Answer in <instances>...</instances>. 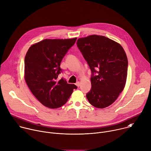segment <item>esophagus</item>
I'll return each instance as SVG.
<instances>
[{"label":"esophagus","mask_w":151,"mask_h":151,"mask_svg":"<svg viewBox=\"0 0 151 151\" xmlns=\"http://www.w3.org/2000/svg\"><path fill=\"white\" fill-rule=\"evenodd\" d=\"M76 85L78 87H79V86H80V82H77L76 83Z\"/></svg>","instance_id":"34e87169"}]
</instances>
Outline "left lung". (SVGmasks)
<instances>
[{"label": "left lung", "instance_id": "8db88e82", "mask_svg": "<svg viewBox=\"0 0 151 151\" xmlns=\"http://www.w3.org/2000/svg\"><path fill=\"white\" fill-rule=\"evenodd\" d=\"M77 46L91 71V88L86 95L97 108L112 104L124 90L128 60L121 45L103 36L79 38Z\"/></svg>", "mask_w": 151, "mask_h": 151}]
</instances>
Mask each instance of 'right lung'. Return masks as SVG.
<instances>
[{
	"label": "right lung",
	"mask_w": 151,
	"mask_h": 151,
	"mask_svg": "<svg viewBox=\"0 0 151 151\" xmlns=\"http://www.w3.org/2000/svg\"><path fill=\"white\" fill-rule=\"evenodd\" d=\"M77 38L44 39L32 45L24 59V78L35 97L45 106L55 109L65 104L77 87L59 79L60 63Z\"/></svg>",
	"instance_id": "add662e5"
}]
</instances>
